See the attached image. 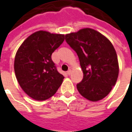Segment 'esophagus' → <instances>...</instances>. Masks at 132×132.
Returning <instances> with one entry per match:
<instances>
[{
	"label": "esophagus",
	"instance_id": "1",
	"mask_svg": "<svg viewBox=\"0 0 132 132\" xmlns=\"http://www.w3.org/2000/svg\"><path fill=\"white\" fill-rule=\"evenodd\" d=\"M71 69H69V71H67V74L70 75V74H71Z\"/></svg>",
	"mask_w": 132,
	"mask_h": 132
}]
</instances>
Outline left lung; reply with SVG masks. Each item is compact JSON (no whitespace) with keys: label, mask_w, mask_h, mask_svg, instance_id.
<instances>
[{"label":"left lung","mask_w":132,"mask_h":132,"mask_svg":"<svg viewBox=\"0 0 132 132\" xmlns=\"http://www.w3.org/2000/svg\"><path fill=\"white\" fill-rule=\"evenodd\" d=\"M66 41L76 52L83 73L77 89L83 97L97 102L108 95L116 84L119 63L112 44L91 28L66 34Z\"/></svg>","instance_id":"obj_1"}]
</instances>
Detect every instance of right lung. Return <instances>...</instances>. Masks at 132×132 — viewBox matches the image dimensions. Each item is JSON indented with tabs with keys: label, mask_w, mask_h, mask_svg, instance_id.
<instances>
[{
	"label": "right lung",
	"mask_w": 132,
	"mask_h": 132,
	"mask_svg": "<svg viewBox=\"0 0 132 132\" xmlns=\"http://www.w3.org/2000/svg\"><path fill=\"white\" fill-rule=\"evenodd\" d=\"M64 35L39 30L30 35L16 52L14 70L19 85L32 99L52 97L63 82L52 54L64 41Z\"/></svg>",
	"instance_id": "add662e5"
}]
</instances>
